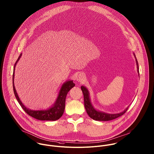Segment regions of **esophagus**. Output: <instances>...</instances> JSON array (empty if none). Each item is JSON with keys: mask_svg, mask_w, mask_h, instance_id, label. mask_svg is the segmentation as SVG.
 Returning a JSON list of instances; mask_svg holds the SVG:
<instances>
[{"mask_svg": "<svg viewBox=\"0 0 154 154\" xmlns=\"http://www.w3.org/2000/svg\"><path fill=\"white\" fill-rule=\"evenodd\" d=\"M85 79L84 75L82 74H79L77 77V81L79 82H83Z\"/></svg>", "mask_w": 154, "mask_h": 154, "instance_id": "esophagus-1", "label": "esophagus"}]
</instances>
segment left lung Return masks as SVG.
Wrapping results in <instances>:
<instances>
[{
    "label": "left lung",
    "mask_w": 154,
    "mask_h": 154,
    "mask_svg": "<svg viewBox=\"0 0 154 154\" xmlns=\"http://www.w3.org/2000/svg\"><path fill=\"white\" fill-rule=\"evenodd\" d=\"M134 57H135V55H134ZM135 58H136V64H137V72L139 75L138 62H137L136 57H135ZM81 89L83 92V96H84L85 107L86 110V112H87L88 114L89 115V116L94 120H96V121H110V120H114V119L123 116V114L127 111V109L128 108V107L122 112H120L119 114H106L105 112L98 111L96 110L93 107V106L91 104L88 90L84 86H82Z\"/></svg>",
    "instance_id": "8db88e82"
}]
</instances>
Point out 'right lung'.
Wrapping results in <instances>:
<instances>
[{"instance_id": "1", "label": "right lung", "mask_w": 154, "mask_h": 154, "mask_svg": "<svg viewBox=\"0 0 154 154\" xmlns=\"http://www.w3.org/2000/svg\"><path fill=\"white\" fill-rule=\"evenodd\" d=\"M21 56V54L19 56L18 60L15 62L14 65V72H13V76H12V82H13V89L14 94L22 107V108L24 110V111L29 114L30 116L32 117L39 120H47V121H55L58 120L60 118H61L62 116L63 115L64 109H65V99L68 92L69 91V90L72 88L74 86H75V84L73 83L72 81H68L63 84L62 86L61 89L60 91L59 95L57 97V99L54 105V106L46 110H40V111H33L28 109L26 108L21 102L20 100L18 94L14 86V71H15V67L17 63V62L19 61L20 57Z\"/></svg>"}]
</instances>
